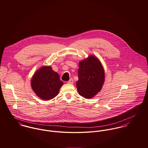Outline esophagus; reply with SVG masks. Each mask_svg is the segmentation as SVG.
<instances>
[{"label":"esophagus","instance_id":"esophagus-1","mask_svg":"<svg viewBox=\"0 0 148 148\" xmlns=\"http://www.w3.org/2000/svg\"><path fill=\"white\" fill-rule=\"evenodd\" d=\"M67 83H69V84H73V83H74V81H73V79H70L67 82Z\"/></svg>","mask_w":148,"mask_h":148}]
</instances>
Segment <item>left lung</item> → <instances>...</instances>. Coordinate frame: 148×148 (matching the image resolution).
<instances>
[{
  "instance_id": "left-lung-1",
  "label": "left lung",
  "mask_w": 148,
  "mask_h": 148,
  "mask_svg": "<svg viewBox=\"0 0 148 148\" xmlns=\"http://www.w3.org/2000/svg\"><path fill=\"white\" fill-rule=\"evenodd\" d=\"M78 81L76 86L78 94L86 99L93 98L101 90L105 75L98 58L90 55L79 62Z\"/></svg>"
}]
</instances>
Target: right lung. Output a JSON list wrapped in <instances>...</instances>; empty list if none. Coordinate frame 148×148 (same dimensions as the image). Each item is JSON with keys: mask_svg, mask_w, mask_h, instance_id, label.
<instances>
[{"mask_svg": "<svg viewBox=\"0 0 148 148\" xmlns=\"http://www.w3.org/2000/svg\"><path fill=\"white\" fill-rule=\"evenodd\" d=\"M64 83L58 74L50 66H42L36 71L31 79V87L40 99L49 100L56 97Z\"/></svg>", "mask_w": 148, "mask_h": 148, "instance_id": "add662e5", "label": "right lung"}]
</instances>
